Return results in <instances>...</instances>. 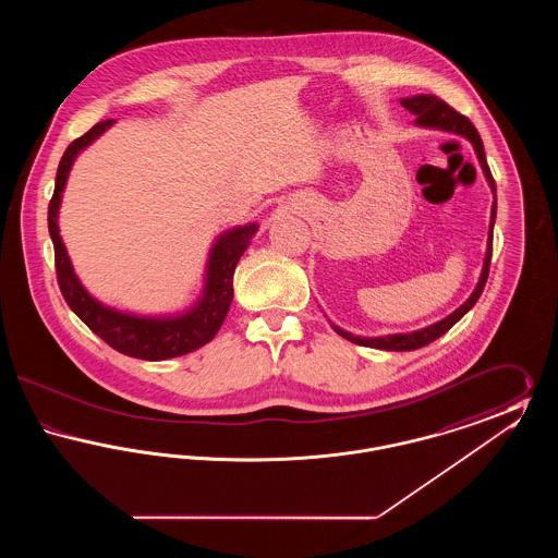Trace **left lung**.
<instances>
[{
    "mask_svg": "<svg viewBox=\"0 0 558 558\" xmlns=\"http://www.w3.org/2000/svg\"><path fill=\"white\" fill-rule=\"evenodd\" d=\"M401 107L405 110H410L412 114H416V125L418 128H426V130H441V132L456 133V135H462L466 137L473 148H475V155H477L478 165L483 169V175L487 180V184L494 192V205H492V219H489V232H487V248H485V259H483V269H481V276H478L477 287L475 291L471 292V296L456 310L451 312L450 316H446L426 328L421 330H414V332H398V335H385V337H360V335H353V332H347L343 328H339L337 324H332V328L355 345L374 347V349H383V351H414V349H421V347L433 343L435 339H439L441 335H446L450 330L451 326L462 318L469 310H473V305L477 303L481 292L485 289V282H487V276H489V262H492V242H494V223H496V182L492 178V171L487 167V160H485V150H483V142L478 137L475 125L460 112H456L453 108L448 107L444 100H439L437 96H430V94H418V96H412V98H401Z\"/></svg>",
    "mask_w": 558,
    "mask_h": 558,
    "instance_id": "1",
    "label": "left lung"
}]
</instances>
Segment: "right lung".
Returning <instances> with one entry per match:
<instances>
[{"label": "right lung", "mask_w": 558, "mask_h": 558, "mask_svg": "<svg viewBox=\"0 0 558 558\" xmlns=\"http://www.w3.org/2000/svg\"><path fill=\"white\" fill-rule=\"evenodd\" d=\"M112 125L114 119L96 123L85 135L71 142L58 165L56 187L48 207V228L53 242L58 284L64 301L80 316L81 322L112 349L130 357L148 362L186 355L198 347L207 345L221 328L234 299V269L239 266L242 253L248 248L251 240L257 234L259 223H244L230 228L215 239L205 266V282L201 296L184 312L167 316H142L105 305L81 284L60 236L58 211L73 162L89 144H94Z\"/></svg>", "instance_id": "obj_1"}]
</instances>
